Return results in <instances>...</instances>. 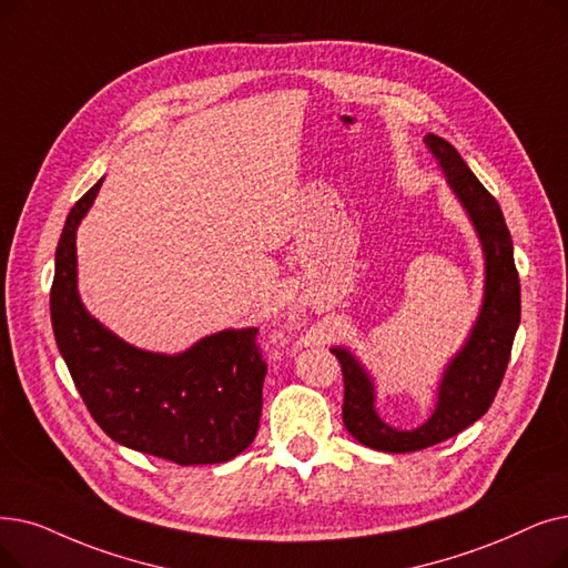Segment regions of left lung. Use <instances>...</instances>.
<instances>
[{
  "instance_id": "1",
  "label": "left lung",
  "mask_w": 568,
  "mask_h": 568,
  "mask_svg": "<svg viewBox=\"0 0 568 568\" xmlns=\"http://www.w3.org/2000/svg\"><path fill=\"white\" fill-rule=\"evenodd\" d=\"M425 143L446 171L450 187L480 236L485 300L471 336L443 374L436 410L423 427L410 432L392 429L381 420L374 410V385L359 362L348 351L332 348L343 372V425L366 448L381 453H413L436 446L483 417L501 387L520 325V276L501 206L446 139L427 134Z\"/></svg>"
}]
</instances>
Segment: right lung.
I'll return each mask as SVG.
<instances>
[{"label": "right lung", "instance_id": "right-lung-1", "mask_svg": "<svg viewBox=\"0 0 568 568\" xmlns=\"http://www.w3.org/2000/svg\"><path fill=\"white\" fill-rule=\"evenodd\" d=\"M102 181L69 211L55 253L51 320L73 385L120 446L181 466L227 462L260 427L266 362L257 329H225L181 355H160L97 323L77 290V227Z\"/></svg>", "mask_w": 568, "mask_h": 568}]
</instances>
